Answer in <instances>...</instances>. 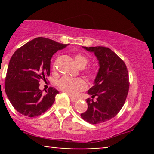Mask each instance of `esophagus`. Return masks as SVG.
I'll list each match as a JSON object with an SVG mask.
<instances>
[{"label":"esophagus","instance_id":"obj_1","mask_svg":"<svg viewBox=\"0 0 154 154\" xmlns=\"http://www.w3.org/2000/svg\"><path fill=\"white\" fill-rule=\"evenodd\" d=\"M70 98H71V100L72 102H77V100H78V99H77V98H74V97H72V96H70Z\"/></svg>","mask_w":154,"mask_h":154}]
</instances>
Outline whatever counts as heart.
<instances>
[{"mask_svg":"<svg viewBox=\"0 0 154 154\" xmlns=\"http://www.w3.org/2000/svg\"><path fill=\"white\" fill-rule=\"evenodd\" d=\"M76 64L79 68L82 69L86 66L88 63V59L82 54H76L75 56ZM56 63L53 64V69H56ZM86 77L90 79H93L96 76V72L93 68H89L86 70ZM57 85L60 90L72 96L77 95L81 91H84L87 88V84L84 79L81 78H72L68 76H63L57 82Z\"/></svg>","mask_w":154,"mask_h":154,"instance_id":"obj_1","label":"heart"}]
</instances>
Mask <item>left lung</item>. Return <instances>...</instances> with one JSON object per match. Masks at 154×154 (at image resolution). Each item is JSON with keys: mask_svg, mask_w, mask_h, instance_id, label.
I'll return each instance as SVG.
<instances>
[{"mask_svg": "<svg viewBox=\"0 0 154 154\" xmlns=\"http://www.w3.org/2000/svg\"><path fill=\"white\" fill-rule=\"evenodd\" d=\"M93 52L99 61V70L94 85L88 93V109L81 114L82 119L93 125L100 124L116 116L125 104L130 82L126 64L110 48L103 46L83 47ZM96 96L97 100H93Z\"/></svg>", "mask_w": 154, "mask_h": 154, "instance_id": "1", "label": "left lung"}]
</instances>
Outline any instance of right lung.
Here are the masks:
<instances>
[{"label":"right lung","instance_id":"right-lung-1","mask_svg":"<svg viewBox=\"0 0 154 154\" xmlns=\"http://www.w3.org/2000/svg\"><path fill=\"white\" fill-rule=\"evenodd\" d=\"M68 45L40 37L15 51L8 63L5 91L19 113L34 117L45 113L53 105L59 91L50 87L44 93L39 89V82L50 75L53 55Z\"/></svg>","mask_w":154,"mask_h":154}]
</instances>
